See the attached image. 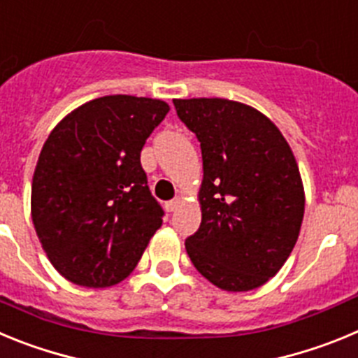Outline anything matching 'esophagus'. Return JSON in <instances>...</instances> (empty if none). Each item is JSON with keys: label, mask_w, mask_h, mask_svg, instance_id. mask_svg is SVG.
Returning a JSON list of instances; mask_svg holds the SVG:
<instances>
[{"label": "esophagus", "mask_w": 358, "mask_h": 358, "mask_svg": "<svg viewBox=\"0 0 358 358\" xmlns=\"http://www.w3.org/2000/svg\"><path fill=\"white\" fill-rule=\"evenodd\" d=\"M180 203H182V198H175V199H171V201H167L166 203V210L167 212H175L176 208L180 207Z\"/></svg>", "instance_id": "1"}]
</instances>
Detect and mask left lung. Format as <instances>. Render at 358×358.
Returning a JSON list of instances; mask_svg holds the SVG:
<instances>
[{
    "mask_svg": "<svg viewBox=\"0 0 358 358\" xmlns=\"http://www.w3.org/2000/svg\"><path fill=\"white\" fill-rule=\"evenodd\" d=\"M201 146V224L187 255L215 287L246 292L282 269L298 241L305 189L291 146L271 119L224 98L173 99Z\"/></svg>",
    "mask_w": 358,
    "mask_h": 358,
    "instance_id": "1",
    "label": "left lung"
}]
</instances>
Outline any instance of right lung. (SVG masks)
I'll list each match as a JSON object with an SVG mask.
<instances>
[{"label":"right lung","instance_id":"1","mask_svg":"<svg viewBox=\"0 0 358 358\" xmlns=\"http://www.w3.org/2000/svg\"><path fill=\"white\" fill-rule=\"evenodd\" d=\"M167 112L162 99L103 96L51 130L31 180V221L69 282L92 289L123 282L162 227L141 150Z\"/></svg>","mask_w":358,"mask_h":358}]
</instances>
